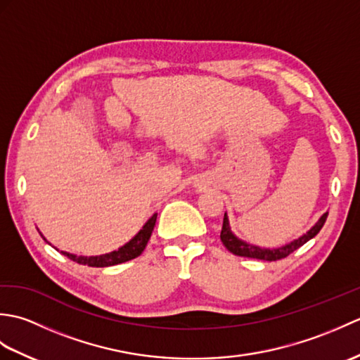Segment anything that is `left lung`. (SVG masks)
I'll list each match as a JSON object with an SVG mask.
<instances>
[{
    "mask_svg": "<svg viewBox=\"0 0 360 360\" xmlns=\"http://www.w3.org/2000/svg\"><path fill=\"white\" fill-rule=\"evenodd\" d=\"M326 217H328V212L323 213L317 223L312 226L307 233L302 235L300 238L290 241L289 244H285V246L277 248V249H264V248H258V246H254V244H249L246 241L236 238V236L231 231V226H229L227 213H224L223 229H221L219 238H221V241H223L226 249L229 252H232L233 255L255 258V259H264V262H277V259L286 258L289 254H292L294 250H297L298 248L303 246V244L308 243L311 238H314V236L320 232V229L323 227Z\"/></svg>",
    "mask_w": 360,
    "mask_h": 360,
    "instance_id": "left-lung-1",
    "label": "left lung"
}]
</instances>
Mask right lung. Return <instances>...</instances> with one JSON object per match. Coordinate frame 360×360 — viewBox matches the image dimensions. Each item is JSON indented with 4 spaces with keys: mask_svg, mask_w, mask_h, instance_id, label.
I'll list each match as a JSON object with an SVG mask.
<instances>
[{
    "mask_svg": "<svg viewBox=\"0 0 360 360\" xmlns=\"http://www.w3.org/2000/svg\"><path fill=\"white\" fill-rule=\"evenodd\" d=\"M156 218H158V213H155V215H153L147 223L143 224V227L137 232L134 238L129 240L125 246L119 248L117 250L110 252V254L97 255V257H77L74 254H68V252H62V254L75 263L91 266V267H106V266H114V264L129 262V259L139 257L143 252L145 246H147L153 229H155V224H156Z\"/></svg>",
    "mask_w": 360,
    "mask_h": 360,
    "instance_id": "add662e5",
    "label": "right lung"
}]
</instances>
